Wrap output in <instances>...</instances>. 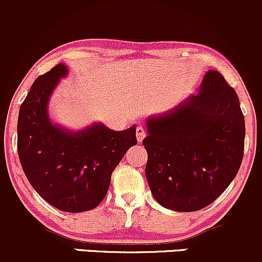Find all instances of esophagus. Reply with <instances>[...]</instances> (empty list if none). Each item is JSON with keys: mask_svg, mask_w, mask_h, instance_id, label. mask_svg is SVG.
<instances>
[{"mask_svg": "<svg viewBox=\"0 0 262 262\" xmlns=\"http://www.w3.org/2000/svg\"><path fill=\"white\" fill-rule=\"evenodd\" d=\"M146 137V130L144 129L141 125H139V127H137V139L139 143H141L143 141L144 138Z\"/></svg>", "mask_w": 262, "mask_h": 262, "instance_id": "obj_1", "label": "esophagus"}]
</instances>
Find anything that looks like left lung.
I'll list each match as a JSON object with an SVG mask.
<instances>
[{"label":"left lung","instance_id":"8db88e82","mask_svg":"<svg viewBox=\"0 0 262 262\" xmlns=\"http://www.w3.org/2000/svg\"><path fill=\"white\" fill-rule=\"evenodd\" d=\"M145 123L146 180L165 208L202 209L236 176L244 156V114L236 92L218 71H207L197 95Z\"/></svg>","mask_w":262,"mask_h":262}]
</instances>
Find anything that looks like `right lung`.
<instances>
[{
	"label": "right lung",
	"mask_w": 262,
	"mask_h": 262,
	"mask_svg": "<svg viewBox=\"0 0 262 262\" xmlns=\"http://www.w3.org/2000/svg\"><path fill=\"white\" fill-rule=\"evenodd\" d=\"M68 75L64 64L34 81L19 108L17 148L32 187L62 212L91 210L106 197L111 176L130 146L137 145L135 125L112 130L102 123L70 132L50 121V96Z\"/></svg>",
	"instance_id": "obj_1"
}]
</instances>
